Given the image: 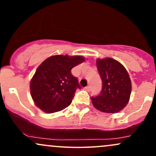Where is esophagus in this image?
I'll list each match as a JSON object with an SVG mask.
<instances>
[{"instance_id": "1", "label": "esophagus", "mask_w": 156, "mask_h": 156, "mask_svg": "<svg viewBox=\"0 0 156 156\" xmlns=\"http://www.w3.org/2000/svg\"><path fill=\"white\" fill-rule=\"evenodd\" d=\"M90 87H89V86H87V87H86L85 88H84V89H85V90H87V92H89V91H90Z\"/></svg>"}]
</instances>
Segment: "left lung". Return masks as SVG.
Returning a JSON list of instances; mask_svg holds the SVG:
<instances>
[{
	"instance_id": "obj_1",
	"label": "left lung",
	"mask_w": 156,
	"mask_h": 156,
	"mask_svg": "<svg viewBox=\"0 0 156 156\" xmlns=\"http://www.w3.org/2000/svg\"><path fill=\"white\" fill-rule=\"evenodd\" d=\"M96 65L102 79L101 94L92 98L93 106L104 113L115 114L126 106L131 94V80L124 66L112 58H97Z\"/></svg>"
}]
</instances>
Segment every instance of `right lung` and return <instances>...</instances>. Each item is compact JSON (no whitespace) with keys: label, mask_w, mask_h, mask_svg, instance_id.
<instances>
[{"label":"right lung","mask_w":156,"mask_h":156,"mask_svg":"<svg viewBox=\"0 0 156 156\" xmlns=\"http://www.w3.org/2000/svg\"><path fill=\"white\" fill-rule=\"evenodd\" d=\"M84 61L82 55H51L43 61L30 81L34 104L48 114L60 112L70 105L76 89L80 88L71 69Z\"/></svg>","instance_id":"right-lung-1"}]
</instances>
